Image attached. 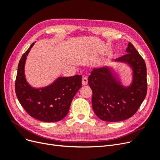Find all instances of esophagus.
Masks as SVG:
<instances>
[{"mask_svg":"<svg viewBox=\"0 0 160 160\" xmlns=\"http://www.w3.org/2000/svg\"><path fill=\"white\" fill-rule=\"evenodd\" d=\"M88 83V79L86 77H83V79H82V85H87Z\"/></svg>","mask_w":160,"mask_h":160,"instance_id":"1","label":"esophagus"}]
</instances>
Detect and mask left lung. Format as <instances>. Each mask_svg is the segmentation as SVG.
<instances>
[{
    "label": "left lung",
    "instance_id": "left-lung-1",
    "mask_svg": "<svg viewBox=\"0 0 160 160\" xmlns=\"http://www.w3.org/2000/svg\"><path fill=\"white\" fill-rule=\"evenodd\" d=\"M125 55L115 62L128 65L132 79L128 86L121 83L117 74L109 66L93 68L88 77L93 92L92 108L103 121L121 122L130 118L142 103L147 94V69L142 56L130 42Z\"/></svg>",
    "mask_w": 160,
    "mask_h": 160
}]
</instances>
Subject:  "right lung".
<instances>
[{
	"label": "right lung",
	"mask_w": 160,
	"mask_h": 160,
	"mask_svg": "<svg viewBox=\"0 0 160 160\" xmlns=\"http://www.w3.org/2000/svg\"><path fill=\"white\" fill-rule=\"evenodd\" d=\"M35 42L22 55L15 81L17 99L31 117L44 122H55L68 113L71 101L82 87V76L59 77L50 85L36 88L28 83L25 67L27 57Z\"/></svg>",
	"instance_id": "add662e5"
}]
</instances>
